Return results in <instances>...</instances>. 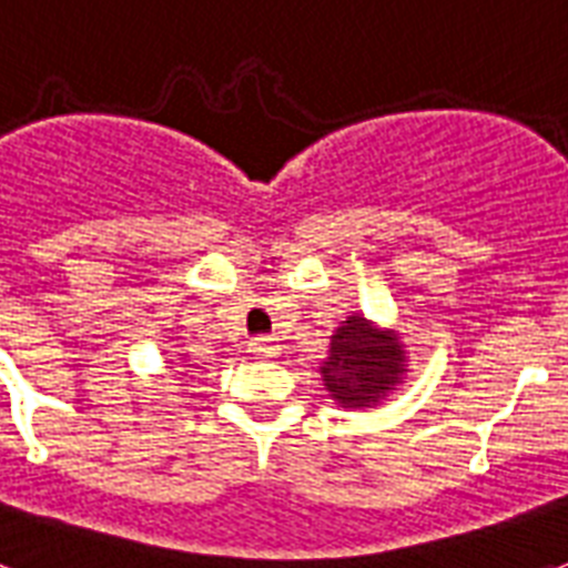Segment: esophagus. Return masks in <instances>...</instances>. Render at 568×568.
Listing matches in <instances>:
<instances>
[{"instance_id": "obj_1", "label": "esophagus", "mask_w": 568, "mask_h": 568, "mask_svg": "<svg viewBox=\"0 0 568 568\" xmlns=\"http://www.w3.org/2000/svg\"><path fill=\"white\" fill-rule=\"evenodd\" d=\"M250 354L256 359H271V356H280V342L274 336H256L250 342Z\"/></svg>"}]
</instances>
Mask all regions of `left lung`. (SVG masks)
<instances>
[{
  "label": "left lung",
  "mask_w": 568,
  "mask_h": 568,
  "mask_svg": "<svg viewBox=\"0 0 568 568\" xmlns=\"http://www.w3.org/2000/svg\"><path fill=\"white\" fill-rule=\"evenodd\" d=\"M406 354L395 329H377L363 315H351L329 336V356L321 365V377L329 397L345 409L379 404L404 383Z\"/></svg>",
  "instance_id": "8db88e82"
}]
</instances>
